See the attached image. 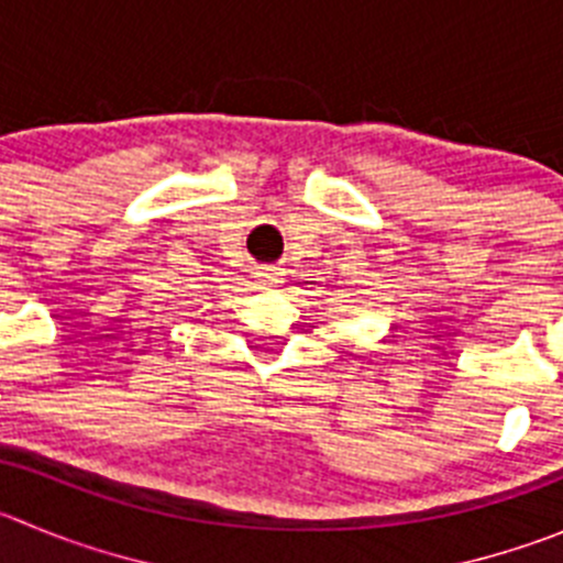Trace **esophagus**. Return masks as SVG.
<instances>
[{"mask_svg": "<svg viewBox=\"0 0 563 563\" xmlns=\"http://www.w3.org/2000/svg\"><path fill=\"white\" fill-rule=\"evenodd\" d=\"M257 283H264V286H277V283H283V269H275V266L257 269Z\"/></svg>", "mask_w": 563, "mask_h": 563, "instance_id": "34e87169", "label": "esophagus"}]
</instances>
